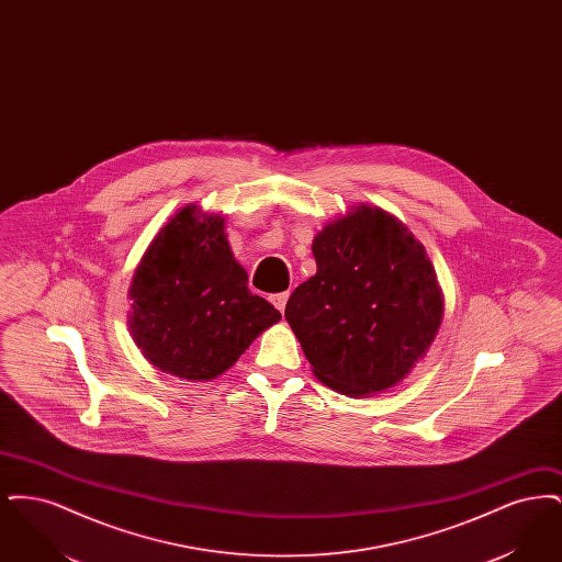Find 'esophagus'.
<instances>
[{
	"label": "esophagus",
	"instance_id": "obj_1",
	"mask_svg": "<svg viewBox=\"0 0 562 562\" xmlns=\"http://www.w3.org/2000/svg\"><path fill=\"white\" fill-rule=\"evenodd\" d=\"M269 299H271V303H273V307H276L278 312H284V307H286V301H289V293L271 294Z\"/></svg>",
	"mask_w": 562,
	"mask_h": 562
}]
</instances>
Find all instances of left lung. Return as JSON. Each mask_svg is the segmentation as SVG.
I'll return each mask as SVG.
<instances>
[{
    "mask_svg": "<svg viewBox=\"0 0 562 562\" xmlns=\"http://www.w3.org/2000/svg\"><path fill=\"white\" fill-rule=\"evenodd\" d=\"M318 271L294 289L286 321L316 376L344 394L404 379L442 321V294L424 246L371 206L328 223L314 238Z\"/></svg>",
    "mask_w": 562,
    "mask_h": 562,
    "instance_id": "8db88e82",
    "label": "left lung"
}]
</instances>
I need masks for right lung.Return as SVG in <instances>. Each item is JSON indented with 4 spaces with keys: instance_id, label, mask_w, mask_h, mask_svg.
I'll list each match as a JSON object with an SVG mask.
<instances>
[{
    "instance_id": "right-lung-1",
    "label": "right lung",
    "mask_w": 562,
    "mask_h": 562,
    "mask_svg": "<svg viewBox=\"0 0 562 562\" xmlns=\"http://www.w3.org/2000/svg\"><path fill=\"white\" fill-rule=\"evenodd\" d=\"M134 344L160 371L193 381L225 373L282 318L229 250L221 216L188 206L161 227L134 273Z\"/></svg>"
}]
</instances>
